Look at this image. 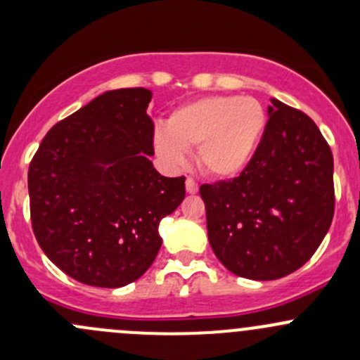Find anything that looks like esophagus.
<instances>
[{"instance_id": "1", "label": "esophagus", "mask_w": 360, "mask_h": 360, "mask_svg": "<svg viewBox=\"0 0 360 360\" xmlns=\"http://www.w3.org/2000/svg\"><path fill=\"white\" fill-rule=\"evenodd\" d=\"M186 191H188V193H190V195L198 193V184H197V181L191 179V177H188V179H186Z\"/></svg>"}]
</instances>
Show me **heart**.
Returning <instances> with one entry per match:
<instances>
[{"label":"heart","mask_w":360,"mask_h":360,"mask_svg":"<svg viewBox=\"0 0 360 360\" xmlns=\"http://www.w3.org/2000/svg\"><path fill=\"white\" fill-rule=\"evenodd\" d=\"M266 130V111L254 97L210 96L170 112L167 130L155 132L158 157L183 165L197 148L198 167L219 179H231L250 165Z\"/></svg>","instance_id":"heart-1"}]
</instances>
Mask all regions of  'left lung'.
I'll list each match as a JSON object with an SVG mask.
<instances>
[{
	"label": "left lung",
	"mask_w": 360,
	"mask_h": 360,
	"mask_svg": "<svg viewBox=\"0 0 360 360\" xmlns=\"http://www.w3.org/2000/svg\"><path fill=\"white\" fill-rule=\"evenodd\" d=\"M333 153L314 120L271 99L256 157L230 181L202 184L207 235L238 277L275 281L303 266L335 214Z\"/></svg>",
	"instance_id": "8db88e82"
}]
</instances>
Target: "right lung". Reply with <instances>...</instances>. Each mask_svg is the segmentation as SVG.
I'll return each mask as SVG.
<instances>
[{"label": "right lung", "mask_w": 360, "mask_h": 360, "mask_svg": "<svg viewBox=\"0 0 360 360\" xmlns=\"http://www.w3.org/2000/svg\"><path fill=\"white\" fill-rule=\"evenodd\" d=\"M148 89L101 94L53 125L27 174L39 248L75 281L123 288L153 264L160 221L184 200V177L153 167Z\"/></svg>", "instance_id": "1"}]
</instances>
